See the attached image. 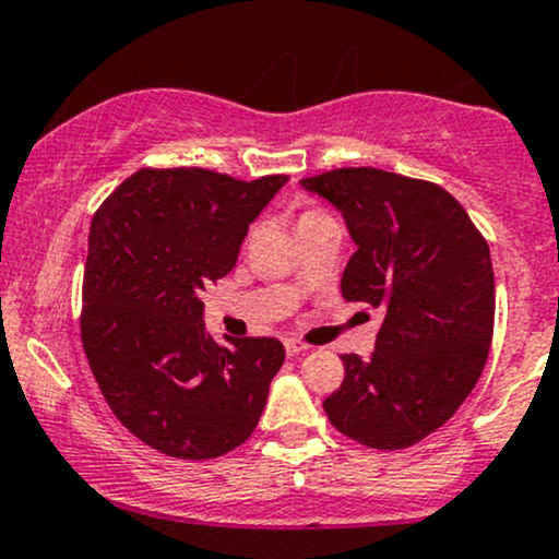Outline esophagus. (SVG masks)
I'll return each mask as SVG.
<instances>
[{
  "instance_id": "1",
  "label": "esophagus",
  "mask_w": 559,
  "mask_h": 559,
  "mask_svg": "<svg viewBox=\"0 0 559 559\" xmlns=\"http://www.w3.org/2000/svg\"><path fill=\"white\" fill-rule=\"evenodd\" d=\"M307 349H310V346H307L305 342H299V338H286V355H288V357L305 355Z\"/></svg>"
}]
</instances>
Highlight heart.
<instances>
[{"mask_svg": "<svg viewBox=\"0 0 559 559\" xmlns=\"http://www.w3.org/2000/svg\"><path fill=\"white\" fill-rule=\"evenodd\" d=\"M316 215H323V213H320V210H307V213L301 215V221H305V217H316Z\"/></svg>", "mask_w": 559, "mask_h": 559, "instance_id": "1", "label": "heart"}]
</instances>
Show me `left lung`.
I'll list each match as a JSON object with an SVG mask.
<instances>
[{
  "mask_svg": "<svg viewBox=\"0 0 559 559\" xmlns=\"http://www.w3.org/2000/svg\"><path fill=\"white\" fill-rule=\"evenodd\" d=\"M338 210L355 241L346 301L383 312L376 352L342 355L323 402L336 431L373 449H407L457 413L484 373L493 333L489 243L441 186L378 168L299 181Z\"/></svg>",
  "mask_w": 559,
  "mask_h": 559,
  "instance_id": "1",
  "label": "left lung"
}]
</instances>
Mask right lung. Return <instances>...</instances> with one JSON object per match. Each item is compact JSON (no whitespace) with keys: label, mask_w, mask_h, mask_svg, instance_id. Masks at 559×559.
<instances>
[{"label":"right lung","mask_w":559,"mask_h":559,"mask_svg":"<svg viewBox=\"0 0 559 559\" xmlns=\"http://www.w3.org/2000/svg\"><path fill=\"white\" fill-rule=\"evenodd\" d=\"M286 181L144 168L96 210L83 352L115 418L168 457H221L258 428L284 344L221 346L204 329L202 292L234 271L249 223Z\"/></svg>","instance_id":"1"}]
</instances>
